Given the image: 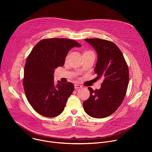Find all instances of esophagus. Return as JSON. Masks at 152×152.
I'll return each mask as SVG.
<instances>
[{"mask_svg":"<svg viewBox=\"0 0 152 152\" xmlns=\"http://www.w3.org/2000/svg\"><path fill=\"white\" fill-rule=\"evenodd\" d=\"M75 89L77 90V89L81 88H82V86L80 85H78V84H75Z\"/></svg>","mask_w":152,"mask_h":152,"instance_id":"obj_1","label":"esophagus"}]
</instances>
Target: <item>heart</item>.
<instances>
[{"mask_svg": "<svg viewBox=\"0 0 152 152\" xmlns=\"http://www.w3.org/2000/svg\"><path fill=\"white\" fill-rule=\"evenodd\" d=\"M93 52L91 50H86L84 52L83 55H87V54H90V53H93Z\"/></svg>", "mask_w": 152, "mask_h": 152, "instance_id": "heart-1", "label": "heart"}]
</instances>
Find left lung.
Wrapping results in <instances>:
<instances>
[{
  "label": "left lung",
  "mask_w": 152,
  "mask_h": 152,
  "mask_svg": "<svg viewBox=\"0 0 152 152\" xmlns=\"http://www.w3.org/2000/svg\"><path fill=\"white\" fill-rule=\"evenodd\" d=\"M97 53L94 72L97 79L103 80L99 90L88 87L90 97L83 103L88 115L102 118L113 114L126 94L129 75L123 55L113 42L99 38H86Z\"/></svg>",
  "instance_id": "obj_1"
}]
</instances>
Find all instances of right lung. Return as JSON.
<instances>
[{
  "label": "right lung",
  "mask_w": 152,
  "mask_h": 152,
  "mask_svg": "<svg viewBox=\"0 0 152 152\" xmlns=\"http://www.w3.org/2000/svg\"><path fill=\"white\" fill-rule=\"evenodd\" d=\"M77 42L67 38L39 41L27 58L23 77L26 98L33 109L46 117L61 114L75 89L71 82L54 84V70L62 67L69 51L80 47Z\"/></svg>",
  "instance_id": "add662e5"
}]
</instances>
